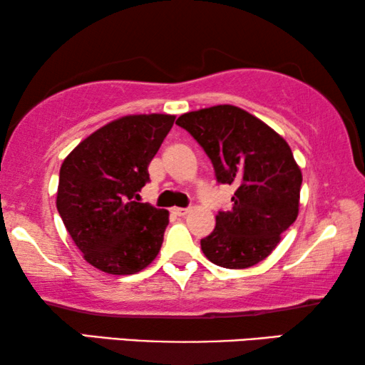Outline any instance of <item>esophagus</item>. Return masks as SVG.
I'll list each match as a JSON object with an SVG mask.
<instances>
[{
    "instance_id": "1",
    "label": "esophagus",
    "mask_w": 365,
    "mask_h": 365,
    "mask_svg": "<svg viewBox=\"0 0 365 365\" xmlns=\"http://www.w3.org/2000/svg\"><path fill=\"white\" fill-rule=\"evenodd\" d=\"M171 212L174 214V216H186V214L189 212V209H184V207H173Z\"/></svg>"
}]
</instances>
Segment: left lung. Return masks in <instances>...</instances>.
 I'll list each match as a JSON object with an SVG mask.
<instances>
[{
    "label": "left lung",
    "mask_w": 365,
    "mask_h": 365,
    "mask_svg": "<svg viewBox=\"0 0 365 365\" xmlns=\"http://www.w3.org/2000/svg\"><path fill=\"white\" fill-rule=\"evenodd\" d=\"M176 124L211 159L217 182L236 186L231 211H219L214 231L201 239L204 256L226 269L264 261L299 212L302 173L286 139L231 104L186 113Z\"/></svg>",
    "instance_id": "obj_1"
}]
</instances>
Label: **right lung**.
<instances>
[{
    "mask_svg": "<svg viewBox=\"0 0 365 365\" xmlns=\"http://www.w3.org/2000/svg\"><path fill=\"white\" fill-rule=\"evenodd\" d=\"M171 114H131L99 128L61 164L56 207L84 259L108 274H136L156 259L166 209L139 202Z\"/></svg>",
    "mask_w": 365,
    "mask_h": 365,
    "instance_id": "right-lung-1",
    "label": "right lung"
}]
</instances>
